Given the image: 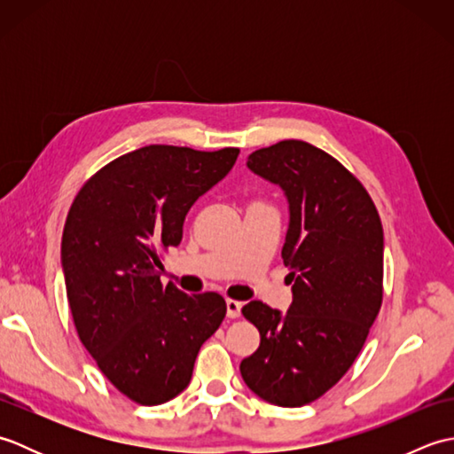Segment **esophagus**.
<instances>
[{"instance_id": "34e87169", "label": "esophagus", "mask_w": 454, "mask_h": 454, "mask_svg": "<svg viewBox=\"0 0 454 454\" xmlns=\"http://www.w3.org/2000/svg\"><path fill=\"white\" fill-rule=\"evenodd\" d=\"M226 310H228V317H239V314H242V302L228 298Z\"/></svg>"}]
</instances>
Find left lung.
Segmentation results:
<instances>
[{
  "mask_svg": "<svg viewBox=\"0 0 454 454\" xmlns=\"http://www.w3.org/2000/svg\"><path fill=\"white\" fill-rule=\"evenodd\" d=\"M247 168L288 199L281 255L293 304L286 316L262 301L242 308L262 341L239 372L259 398L301 408L351 369L380 310L382 224L363 183L312 144L281 140L255 150Z\"/></svg>",
  "mask_w": 454,
  "mask_h": 454,
  "instance_id": "obj_1",
  "label": "left lung"
}]
</instances>
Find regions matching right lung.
<instances>
[{
	"instance_id": "add662e5",
	"label": "right lung",
	"mask_w": 454,
	"mask_h": 454,
	"mask_svg": "<svg viewBox=\"0 0 454 454\" xmlns=\"http://www.w3.org/2000/svg\"><path fill=\"white\" fill-rule=\"evenodd\" d=\"M238 153L138 148L93 173L67 212L62 267L75 332L113 387L142 406L187 388L200 345L226 316L218 293H181L160 269L192 202Z\"/></svg>"
}]
</instances>
